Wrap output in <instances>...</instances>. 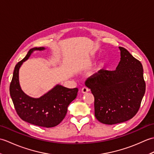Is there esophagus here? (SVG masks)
Here are the masks:
<instances>
[{
  "mask_svg": "<svg viewBox=\"0 0 154 154\" xmlns=\"http://www.w3.org/2000/svg\"><path fill=\"white\" fill-rule=\"evenodd\" d=\"M89 91V89H88L87 87H84L82 88V89H81V92H82L83 93H87Z\"/></svg>",
  "mask_w": 154,
  "mask_h": 154,
  "instance_id": "1",
  "label": "esophagus"
}]
</instances>
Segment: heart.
<instances>
[{"instance_id":"obj_1","label":"heart","mask_w":154,"mask_h":154,"mask_svg":"<svg viewBox=\"0 0 154 154\" xmlns=\"http://www.w3.org/2000/svg\"><path fill=\"white\" fill-rule=\"evenodd\" d=\"M104 66V61H100V63L99 64V66H98V68L100 69H103Z\"/></svg>"}]
</instances>
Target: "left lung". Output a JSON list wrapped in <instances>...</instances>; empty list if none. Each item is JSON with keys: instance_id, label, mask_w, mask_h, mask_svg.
<instances>
[{"instance_id": "left-lung-1", "label": "left lung", "mask_w": 154, "mask_h": 154, "mask_svg": "<svg viewBox=\"0 0 154 154\" xmlns=\"http://www.w3.org/2000/svg\"><path fill=\"white\" fill-rule=\"evenodd\" d=\"M119 49L121 57L116 70L102 69L85 81L94 97V116L109 125L132 119L146 91L142 63L125 48Z\"/></svg>"}]
</instances>
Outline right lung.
Wrapping results in <instances>:
<instances>
[{"mask_svg":"<svg viewBox=\"0 0 154 154\" xmlns=\"http://www.w3.org/2000/svg\"><path fill=\"white\" fill-rule=\"evenodd\" d=\"M44 50V47L30 49L26 57L16 65L10 85V94L16 112L22 120L35 126L51 128L63 120L69 104L77 97L78 89H69L57 85L37 99L23 92L19 83L20 67L34 51Z\"/></svg>","mask_w":154,"mask_h":154,"instance_id":"1","label":"right lung"}]
</instances>
